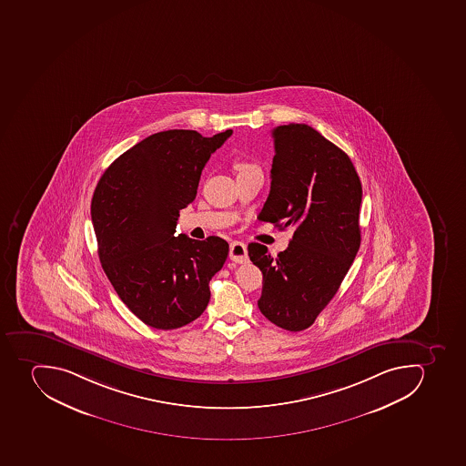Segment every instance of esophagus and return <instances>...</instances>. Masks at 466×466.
I'll list each match as a JSON object with an SVG mask.
<instances>
[{
    "mask_svg": "<svg viewBox=\"0 0 466 466\" xmlns=\"http://www.w3.org/2000/svg\"><path fill=\"white\" fill-rule=\"evenodd\" d=\"M230 258L238 264H243L248 261V249L247 245L243 242H231L230 245Z\"/></svg>",
    "mask_w": 466,
    "mask_h": 466,
    "instance_id": "1",
    "label": "esophagus"
}]
</instances>
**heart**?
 Masks as SVG:
<instances>
[{
  "mask_svg": "<svg viewBox=\"0 0 466 466\" xmlns=\"http://www.w3.org/2000/svg\"><path fill=\"white\" fill-rule=\"evenodd\" d=\"M235 168L238 171V176L247 174V172L254 171V169H259L257 165L252 162L247 161V159H236Z\"/></svg>",
  "mask_w": 466,
  "mask_h": 466,
  "instance_id": "1",
  "label": "heart"
}]
</instances>
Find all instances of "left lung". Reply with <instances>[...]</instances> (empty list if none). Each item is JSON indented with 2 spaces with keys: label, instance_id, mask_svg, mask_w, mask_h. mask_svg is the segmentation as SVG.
Returning a JSON list of instances; mask_svg holds the SVG:
<instances>
[{
  "label": "left lung",
  "instance_id": "1",
  "mask_svg": "<svg viewBox=\"0 0 466 466\" xmlns=\"http://www.w3.org/2000/svg\"><path fill=\"white\" fill-rule=\"evenodd\" d=\"M270 195L259 221L294 228L289 247L274 258L249 243L262 271L258 309L290 332L313 325L330 302L360 248L361 183L347 153L305 124L273 129Z\"/></svg>",
  "mask_w": 466,
  "mask_h": 466
}]
</instances>
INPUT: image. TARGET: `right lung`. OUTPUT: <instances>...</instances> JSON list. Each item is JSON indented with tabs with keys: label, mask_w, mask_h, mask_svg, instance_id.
Segmentation results:
<instances>
[{
	"label": "right lung",
	"mask_w": 466,
	"mask_h": 466,
	"mask_svg": "<svg viewBox=\"0 0 466 466\" xmlns=\"http://www.w3.org/2000/svg\"><path fill=\"white\" fill-rule=\"evenodd\" d=\"M231 129L202 137L193 129L152 134L106 169L91 200L98 258L122 302L150 328H181L207 309L209 280L228 243L176 236L200 174Z\"/></svg>",
	"instance_id": "add662e5"
}]
</instances>
